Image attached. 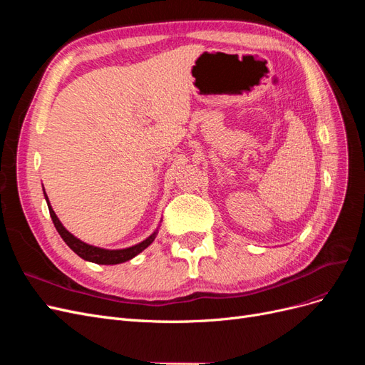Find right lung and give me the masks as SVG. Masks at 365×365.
<instances>
[{"label":"right lung","mask_w":365,"mask_h":365,"mask_svg":"<svg viewBox=\"0 0 365 365\" xmlns=\"http://www.w3.org/2000/svg\"><path fill=\"white\" fill-rule=\"evenodd\" d=\"M46 195V193H43ZM46 200H47V204H48V210H50V216H51V220L54 227H56L58 233L61 235V237L63 239L65 244H67L79 257L88 260V262H93V263H97V264H117V263H123L126 260H130L132 257H135L138 252H141L143 250H146L153 239H155L157 233H153L152 236H149L146 240H143L141 244L138 245H134V247H129V248H125V250H103V248H97V247H93V245H88L85 244V242L79 240L77 237H74L70 231L65 230V227L61 224V220L58 219L56 213L53 212V208L48 202V197L46 195Z\"/></svg>","instance_id":"right-lung-1"}]
</instances>
